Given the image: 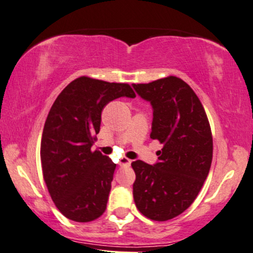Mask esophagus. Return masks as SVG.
Masks as SVG:
<instances>
[{
  "instance_id": "obj_1",
  "label": "esophagus",
  "mask_w": 253,
  "mask_h": 253,
  "mask_svg": "<svg viewBox=\"0 0 253 253\" xmlns=\"http://www.w3.org/2000/svg\"><path fill=\"white\" fill-rule=\"evenodd\" d=\"M130 164H132V160L127 158H121L119 161V166H129Z\"/></svg>"
}]
</instances>
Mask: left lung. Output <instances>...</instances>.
Returning <instances> with one entry per match:
<instances>
[{
	"instance_id": "1",
	"label": "left lung",
	"mask_w": 253,
	"mask_h": 253,
	"mask_svg": "<svg viewBox=\"0 0 253 253\" xmlns=\"http://www.w3.org/2000/svg\"><path fill=\"white\" fill-rule=\"evenodd\" d=\"M133 87L153 107L150 137L164 143L154 166L132 162L134 202L147 218L165 222L181 215L200 193L212 161L211 129L200 99L181 78Z\"/></svg>"
}]
</instances>
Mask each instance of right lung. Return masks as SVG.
I'll list each match as a JSON object with an SVG mask.
<instances>
[{"label":"right lung","mask_w":253,"mask_h":253,"mask_svg":"<svg viewBox=\"0 0 253 253\" xmlns=\"http://www.w3.org/2000/svg\"><path fill=\"white\" fill-rule=\"evenodd\" d=\"M135 98L128 84L79 77L60 92L47 114L41 141L43 177L57 209L75 222H91L106 210L117 165L91 147L104 107Z\"/></svg>","instance_id":"right-lung-1"}]
</instances>
